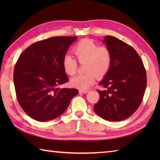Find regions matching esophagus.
<instances>
[{"label":"esophagus","mask_w":160,"mask_h":160,"mask_svg":"<svg viewBox=\"0 0 160 160\" xmlns=\"http://www.w3.org/2000/svg\"><path fill=\"white\" fill-rule=\"evenodd\" d=\"M89 91H88V90H80L79 92L80 93H87L89 92Z\"/></svg>","instance_id":"esophagus-1"}]
</instances>
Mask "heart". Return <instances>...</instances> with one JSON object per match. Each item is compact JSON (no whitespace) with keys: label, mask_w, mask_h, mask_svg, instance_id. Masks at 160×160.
<instances>
[{"label":"heart","mask_w":160,"mask_h":160,"mask_svg":"<svg viewBox=\"0 0 160 160\" xmlns=\"http://www.w3.org/2000/svg\"><path fill=\"white\" fill-rule=\"evenodd\" d=\"M73 52L80 63H84L86 73L72 78L71 84L81 90L89 88L95 82L96 76L102 78L109 71L112 63V53L106 46H99L89 38L81 40L73 49ZM64 72L69 76L76 73L78 62L72 56L65 55L62 59Z\"/></svg>","instance_id":"b5f03b06"}]
</instances>
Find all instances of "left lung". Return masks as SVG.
Listing matches in <instances>:
<instances>
[{
	"mask_svg": "<svg viewBox=\"0 0 160 160\" xmlns=\"http://www.w3.org/2000/svg\"><path fill=\"white\" fill-rule=\"evenodd\" d=\"M112 53L108 72L98 90L100 100L94 111L102 118L112 122L124 120L133 114L143 99L147 73L140 56L128 44L114 36H106L103 40Z\"/></svg>",
	"mask_w": 160,
	"mask_h": 160,
	"instance_id": "1",
	"label": "left lung"
}]
</instances>
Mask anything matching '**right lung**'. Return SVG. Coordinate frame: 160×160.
I'll use <instances>...</instances> for the list:
<instances>
[{"label": "right lung", "instance_id": "right-lung-1", "mask_svg": "<svg viewBox=\"0 0 160 160\" xmlns=\"http://www.w3.org/2000/svg\"><path fill=\"white\" fill-rule=\"evenodd\" d=\"M77 36H56L32 44L20 54L13 71L16 98L29 117L39 122L62 115L76 89L58 88L68 82L62 59Z\"/></svg>", "mask_w": 160, "mask_h": 160}]
</instances>
